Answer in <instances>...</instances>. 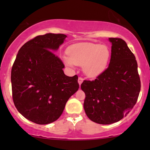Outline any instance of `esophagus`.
<instances>
[{"label": "esophagus", "instance_id": "obj_1", "mask_svg": "<svg viewBox=\"0 0 150 150\" xmlns=\"http://www.w3.org/2000/svg\"><path fill=\"white\" fill-rule=\"evenodd\" d=\"M83 78L79 77V79H78V83H79V85H81V84H82V83H83Z\"/></svg>", "mask_w": 150, "mask_h": 150}]
</instances>
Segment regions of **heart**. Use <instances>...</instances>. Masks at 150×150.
Here are the masks:
<instances>
[{"label": "heart", "instance_id": "b5f03b06", "mask_svg": "<svg viewBox=\"0 0 150 150\" xmlns=\"http://www.w3.org/2000/svg\"><path fill=\"white\" fill-rule=\"evenodd\" d=\"M69 57L64 58L67 66L75 65L83 66L84 73L87 76L94 78L103 72L107 66L110 57L108 46L90 42L78 43L67 49Z\"/></svg>", "mask_w": 150, "mask_h": 150}]
</instances>
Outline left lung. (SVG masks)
<instances>
[{"label":"left lung","instance_id":"1","mask_svg":"<svg viewBox=\"0 0 150 150\" xmlns=\"http://www.w3.org/2000/svg\"><path fill=\"white\" fill-rule=\"evenodd\" d=\"M111 56L108 68L95 79L84 81V109L89 120L100 124L117 122L135 105L141 90L134 55L120 38H109Z\"/></svg>","mask_w":150,"mask_h":150}]
</instances>
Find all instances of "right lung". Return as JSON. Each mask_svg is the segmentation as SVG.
Masks as SVG:
<instances>
[{"instance_id":"right-lung-1","label":"right lung","mask_w":150,"mask_h":150,"mask_svg":"<svg viewBox=\"0 0 150 150\" xmlns=\"http://www.w3.org/2000/svg\"><path fill=\"white\" fill-rule=\"evenodd\" d=\"M66 38L53 33L37 36L20 48L12 67L13 103L22 116L35 124L58 120L79 88L77 76L65 75L64 65L54 53Z\"/></svg>"}]
</instances>
